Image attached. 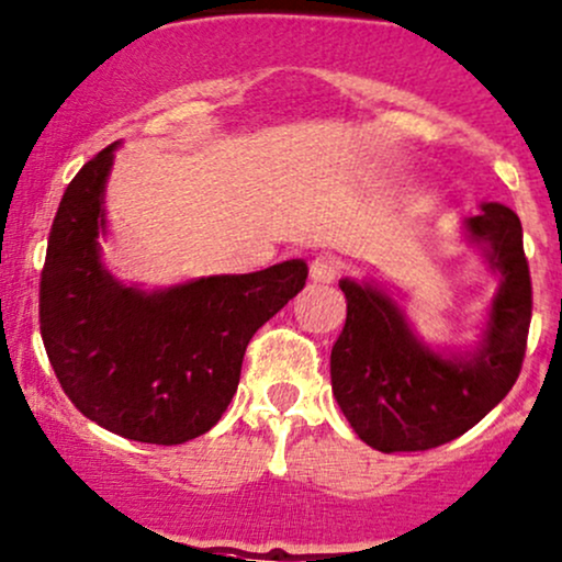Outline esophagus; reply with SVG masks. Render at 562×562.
<instances>
[{
	"label": "esophagus",
	"instance_id": "34e87169",
	"mask_svg": "<svg viewBox=\"0 0 562 562\" xmlns=\"http://www.w3.org/2000/svg\"><path fill=\"white\" fill-rule=\"evenodd\" d=\"M338 271H341V263L330 256H317L310 263L312 282H319V285H330V282H336Z\"/></svg>",
	"mask_w": 562,
	"mask_h": 562
}]
</instances>
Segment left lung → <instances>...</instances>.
Returning a JSON list of instances; mask_svg holds the SVG:
<instances>
[{
    "mask_svg": "<svg viewBox=\"0 0 562 562\" xmlns=\"http://www.w3.org/2000/svg\"><path fill=\"white\" fill-rule=\"evenodd\" d=\"M467 232L488 245V263L502 274L485 341L472 360L435 355L384 293L338 282L347 295V323L330 351L333 397L375 451L446 446L496 408L520 375L533 312L520 218L488 202L467 221Z\"/></svg>",
    "mask_w": 562,
    "mask_h": 562,
    "instance_id": "obj_1",
    "label": "left lung"
}]
</instances>
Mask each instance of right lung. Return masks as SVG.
Instances as JSON below:
<instances>
[{
    "label": "right lung",
    "mask_w": 562,
    "mask_h": 562,
    "mask_svg": "<svg viewBox=\"0 0 562 562\" xmlns=\"http://www.w3.org/2000/svg\"><path fill=\"white\" fill-rule=\"evenodd\" d=\"M116 144L64 191L40 280V330L60 390L98 427L154 446L205 435L229 408L252 333L306 285L304 261L125 288L101 267L103 187Z\"/></svg>",
    "instance_id": "right-lung-1"
}]
</instances>
